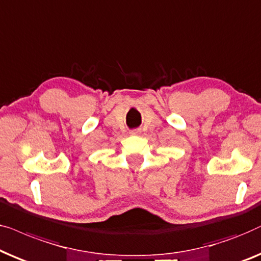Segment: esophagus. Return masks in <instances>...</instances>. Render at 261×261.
Wrapping results in <instances>:
<instances>
[{
  "mask_svg": "<svg viewBox=\"0 0 261 261\" xmlns=\"http://www.w3.org/2000/svg\"><path fill=\"white\" fill-rule=\"evenodd\" d=\"M131 135H140L141 134V130L140 128H134V130H131Z\"/></svg>",
  "mask_w": 261,
  "mask_h": 261,
  "instance_id": "obj_1",
  "label": "esophagus"
}]
</instances>
